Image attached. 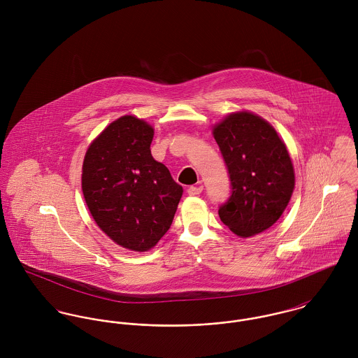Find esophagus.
Returning <instances> with one entry per match:
<instances>
[{"label": "esophagus", "instance_id": "obj_1", "mask_svg": "<svg viewBox=\"0 0 358 358\" xmlns=\"http://www.w3.org/2000/svg\"><path fill=\"white\" fill-rule=\"evenodd\" d=\"M201 192H203V186H190L189 189H187V194L189 196H199V194H201Z\"/></svg>", "mask_w": 358, "mask_h": 358}]
</instances>
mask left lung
<instances>
[{"label": "left lung", "mask_w": 358, "mask_h": 358, "mask_svg": "<svg viewBox=\"0 0 358 358\" xmlns=\"http://www.w3.org/2000/svg\"><path fill=\"white\" fill-rule=\"evenodd\" d=\"M229 171L230 197L219 206L220 220L245 238L271 227L295 187L289 153L275 129L259 115L241 111L213 128Z\"/></svg>", "instance_id": "left-lung-1"}]
</instances>
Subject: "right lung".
<instances>
[{
    "mask_svg": "<svg viewBox=\"0 0 358 358\" xmlns=\"http://www.w3.org/2000/svg\"><path fill=\"white\" fill-rule=\"evenodd\" d=\"M154 129L124 115L88 148L83 193L96 224L118 245L145 252L172 224L183 189L150 152Z\"/></svg>",
    "mask_w": 358,
    "mask_h": 358,
    "instance_id": "obj_1",
    "label": "right lung"
}]
</instances>
